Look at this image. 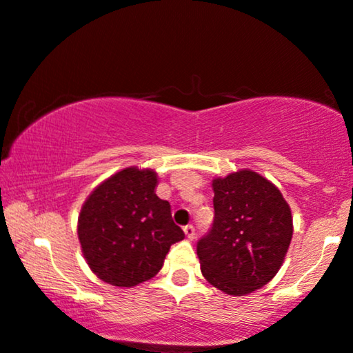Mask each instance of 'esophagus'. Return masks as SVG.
Returning <instances> with one entry per match:
<instances>
[{"instance_id":"obj_1","label":"esophagus","mask_w":353,"mask_h":353,"mask_svg":"<svg viewBox=\"0 0 353 353\" xmlns=\"http://www.w3.org/2000/svg\"><path fill=\"white\" fill-rule=\"evenodd\" d=\"M183 230H185V235L190 238V240H194L196 238V230H194V225H185V228H183Z\"/></svg>"}]
</instances>
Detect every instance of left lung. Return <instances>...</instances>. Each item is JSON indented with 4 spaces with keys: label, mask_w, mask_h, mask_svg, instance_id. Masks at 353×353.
Instances as JSON below:
<instances>
[{
    "label": "left lung",
    "mask_w": 353,
    "mask_h": 353,
    "mask_svg": "<svg viewBox=\"0 0 353 353\" xmlns=\"http://www.w3.org/2000/svg\"><path fill=\"white\" fill-rule=\"evenodd\" d=\"M214 222L198 241L201 271L209 283L241 296L276 276L290 245L292 212L281 191L251 170L216 178Z\"/></svg>",
    "instance_id": "left-lung-1"
}]
</instances>
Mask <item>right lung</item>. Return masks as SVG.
<instances>
[{
    "instance_id": "1",
    "label": "right lung",
    "mask_w": 353,
    "mask_h": 353,
    "mask_svg": "<svg viewBox=\"0 0 353 353\" xmlns=\"http://www.w3.org/2000/svg\"><path fill=\"white\" fill-rule=\"evenodd\" d=\"M155 185V172L125 168L95 188L82 205L81 248L103 282L134 287L149 281L162 269L170 246L185 238Z\"/></svg>"
}]
</instances>
